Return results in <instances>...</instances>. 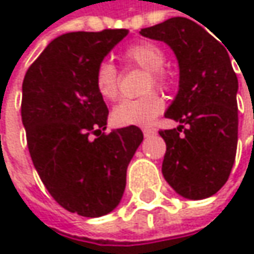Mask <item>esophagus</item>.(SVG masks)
I'll use <instances>...</instances> for the list:
<instances>
[{"label": "esophagus", "mask_w": 254, "mask_h": 254, "mask_svg": "<svg viewBox=\"0 0 254 254\" xmlns=\"http://www.w3.org/2000/svg\"><path fill=\"white\" fill-rule=\"evenodd\" d=\"M142 133H144V136H151V135H154V133H156V130H154L153 127H142Z\"/></svg>", "instance_id": "1"}]
</instances>
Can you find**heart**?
<instances>
[{
    "label": "heart",
    "instance_id": "b5f03b06",
    "mask_svg": "<svg viewBox=\"0 0 254 254\" xmlns=\"http://www.w3.org/2000/svg\"><path fill=\"white\" fill-rule=\"evenodd\" d=\"M124 60L129 64H135L147 70V79L144 91H150L153 86L166 88L169 76L163 69L165 53L163 50L148 41H141L129 45L122 54ZM94 85L101 98L113 101L119 95V73L118 69L109 63L101 62L94 73ZM165 109L163 97L156 92H147L145 95L133 100L121 101L112 112V121L118 127L127 125H148L151 124Z\"/></svg>",
    "mask_w": 254,
    "mask_h": 254
}]
</instances>
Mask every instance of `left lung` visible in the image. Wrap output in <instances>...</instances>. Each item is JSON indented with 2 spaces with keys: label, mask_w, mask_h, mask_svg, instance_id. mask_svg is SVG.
<instances>
[{
  "label": "left lung",
  "mask_w": 254,
  "mask_h": 254,
  "mask_svg": "<svg viewBox=\"0 0 254 254\" xmlns=\"http://www.w3.org/2000/svg\"><path fill=\"white\" fill-rule=\"evenodd\" d=\"M166 42L179 64V89L165 113L181 125L159 130L166 142L162 174L179 195L201 200L228 181L238 141V79L228 48L185 17L141 29Z\"/></svg>",
  "instance_id": "8db88e82"
}]
</instances>
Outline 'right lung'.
<instances>
[{"instance_id": "add662e5", "label": "right lung", "mask_w": 254, "mask_h": 254, "mask_svg": "<svg viewBox=\"0 0 254 254\" xmlns=\"http://www.w3.org/2000/svg\"><path fill=\"white\" fill-rule=\"evenodd\" d=\"M127 35V29L64 33L23 79L22 122L33 166L51 197L85 218L121 203L127 165L144 138L135 125L104 132L109 109L94 85L97 66Z\"/></svg>"}]
</instances>
